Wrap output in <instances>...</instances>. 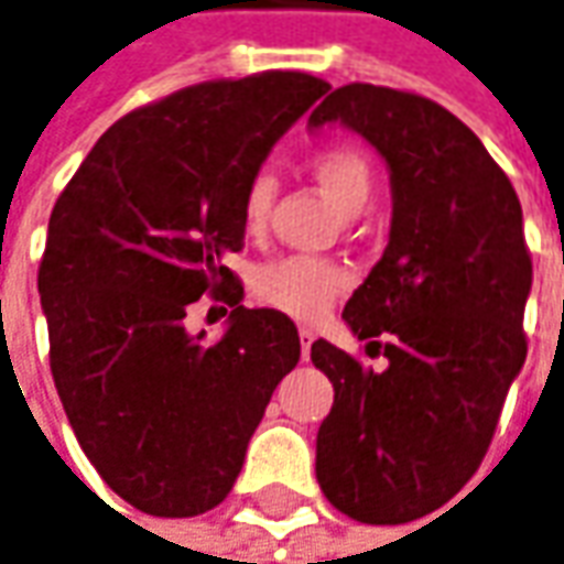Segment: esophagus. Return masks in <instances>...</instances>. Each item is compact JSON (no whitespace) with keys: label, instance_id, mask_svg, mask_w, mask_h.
I'll return each instance as SVG.
<instances>
[{"label":"esophagus","instance_id":"34e87169","mask_svg":"<svg viewBox=\"0 0 564 564\" xmlns=\"http://www.w3.org/2000/svg\"><path fill=\"white\" fill-rule=\"evenodd\" d=\"M297 335H301V357L307 360V357H310V344L316 341V332L304 326V328H301V332H297Z\"/></svg>","mask_w":564,"mask_h":564}]
</instances>
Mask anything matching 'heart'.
<instances>
[{"label":"heart","instance_id":"1","mask_svg":"<svg viewBox=\"0 0 564 564\" xmlns=\"http://www.w3.org/2000/svg\"><path fill=\"white\" fill-rule=\"evenodd\" d=\"M313 180L326 188L332 202L347 217H357L376 188V170L369 154L354 142H328L310 158ZM275 198V176L257 170L241 195V226L245 232H260ZM347 289V273L323 257H275L254 273V294L267 307L282 310L294 319H319L335 297Z\"/></svg>","mask_w":564,"mask_h":564}]
</instances>
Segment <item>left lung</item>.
Wrapping results in <instances>:
<instances>
[{"label":"left lung","mask_w":564,"mask_h":564,"mask_svg":"<svg viewBox=\"0 0 564 564\" xmlns=\"http://www.w3.org/2000/svg\"><path fill=\"white\" fill-rule=\"evenodd\" d=\"M326 123L360 132L384 158L394 214L384 254L344 307L388 369H366L323 338L310 347L335 388L316 481L350 519L403 524L444 506L481 466L528 354L534 270L516 188L447 108L350 83L310 115V127Z\"/></svg>","instance_id":"8db88e82"}]
</instances>
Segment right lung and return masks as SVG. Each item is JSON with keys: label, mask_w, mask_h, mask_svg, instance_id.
Masks as SVG:
<instances>
[{"label": "right lung", "mask_w": 564, "mask_h": 564, "mask_svg": "<svg viewBox=\"0 0 564 564\" xmlns=\"http://www.w3.org/2000/svg\"><path fill=\"white\" fill-rule=\"evenodd\" d=\"M328 83L301 70L210 79L120 117L48 217L40 297L67 422L139 512L188 519L236 485L275 384L301 360L279 310H248L223 263L241 195ZM202 293L234 307L217 343L184 332Z\"/></svg>", "instance_id": "obj_1"}]
</instances>
